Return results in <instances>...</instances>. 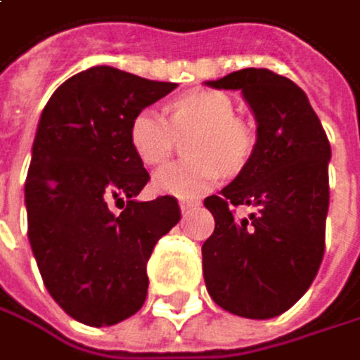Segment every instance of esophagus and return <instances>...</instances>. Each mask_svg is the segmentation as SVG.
<instances>
[{"mask_svg":"<svg viewBox=\"0 0 360 360\" xmlns=\"http://www.w3.org/2000/svg\"><path fill=\"white\" fill-rule=\"evenodd\" d=\"M196 207H198V202H196V200H184V202H181V213H184V215H188V213H190V211H194Z\"/></svg>","mask_w":360,"mask_h":360,"instance_id":"esophagus-1","label":"esophagus"}]
</instances>
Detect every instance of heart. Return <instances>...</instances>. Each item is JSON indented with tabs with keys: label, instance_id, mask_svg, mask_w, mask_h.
Wrapping results in <instances>:
<instances>
[{
	"label": "heart",
	"instance_id": "b5f03b06",
	"mask_svg": "<svg viewBox=\"0 0 360 360\" xmlns=\"http://www.w3.org/2000/svg\"><path fill=\"white\" fill-rule=\"evenodd\" d=\"M186 153L190 160L170 162L153 174L158 194L194 200L217 186L221 172H240L255 149L253 132L236 120L230 96L213 90H196L176 96L168 105V120L147 107L141 109L128 128L130 147L136 158L155 166L174 149L176 134H190Z\"/></svg>",
	"mask_w": 360,
	"mask_h": 360
}]
</instances>
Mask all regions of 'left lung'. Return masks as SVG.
<instances>
[{
    "label": "left lung",
    "instance_id": "8db88e82",
    "mask_svg": "<svg viewBox=\"0 0 360 360\" xmlns=\"http://www.w3.org/2000/svg\"><path fill=\"white\" fill-rule=\"evenodd\" d=\"M211 88L240 90L255 113L249 164L205 207L215 232L202 245L209 295L245 319L289 310L312 285L325 255L331 145L306 92L270 69H240ZM255 206L245 220L236 207Z\"/></svg>",
    "mask_w": 360,
    "mask_h": 360
}]
</instances>
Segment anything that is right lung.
Segmentation results:
<instances>
[{
  "label": "right lung",
  "instance_id": "1",
  "mask_svg": "<svg viewBox=\"0 0 360 360\" xmlns=\"http://www.w3.org/2000/svg\"><path fill=\"white\" fill-rule=\"evenodd\" d=\"M174 88L98 65L60 84L41 111L25 181L27 234L48 293L84 325L109 327L141 310L151 251L181 219L172 196L136 200L149 172L128 139L132 117Z\"/></svg>",
  "mask_w": 360,
  "mask_h": 360
}]
</instances>
